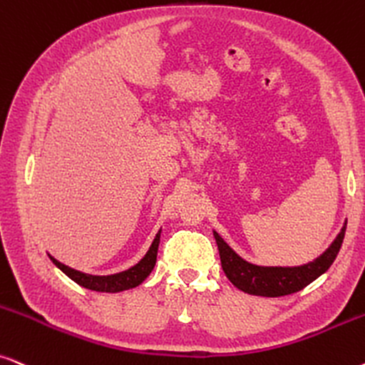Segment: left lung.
<instances>
[{"label":"left lung","instance_id":"8db88e82","mask_svg":"<svg viewBox=\"0 0 365 365\" xmlns=\"http://www.w3.org/2000/svg\"><path fill=\"white\" fill-rule=\"evenodd\" d=\"M345 226H347V220L344 221L342 230L320 257L314 258L309 263L295 264V267H264V264L246 262L215 230H212V235H215L217 250H220L225 275L236 288L257 297H285L300 292L302 288L310 285L312 282L327 272L342 246Z\"/></svg>","mask_w":365,"mask_h":365}]
</instances>
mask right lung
Wrapping results in <instances>:
<instances>
[{
  "mask_svg": "<svg viewBox=\"0 0 365 365\" xmlns=\"http://www.w3.org/2000/svg\"><path fill=\"white\" fill-rule=\"evenodd\" d=\"M160 231H158L153 245L149 246L148 253L137 262L134 267L124 269V272L112 273V275H92V273H83L80 269L70 268L67 264H63L58 259L48 255L51 262L55 263V267H58L61 272L65 273L68 278H72L75 283H78L80 287L88 288L93 292H103V293H119L124 290H130V288L139 287L142 282L150 275V272L154 269L155 259H158V248L160 241Z\"/></svg>",
  "mask_w": 365,
  "mask_h": 365,
  "instance_id": "1",
  "label": "right lung"
}]
</instances>
